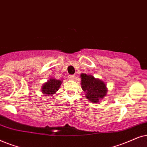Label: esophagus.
<instances>
[{
    "mask_svg": "<svg viewBox=\"0 0 147 147\" xmlns=\"http://www.w3.org/2000/svg\"><path fill=\"white\" fill-rule=\"evenodd\" d=\"M75 75H73L68 76V79H69L70 80H74V79H75Z\"/></svg>",
    "mask_w": 147,
    "mask_h": 147,
    "instance_id": "obj_1",
    "label": "esophagus"
}]
</instances>
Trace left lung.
I'll return each mask as SVG.
<instances>
[{"mask_svg":"<svg viewBox=\"0 0 147 147\" xmlns=\"http://www.w3.org/2000/svg\"><path fill=\"white\" fill-rule=\"evenodd\" d=\"M81 87L85 92V97L92 103H98L107 94V87L105 83L99 79H95L91 75L82 73Z\"/></svg>","mask_w":147,"mask_h":147,"instance_id":"left-lung-1","label":"left lung"}]
</instances>
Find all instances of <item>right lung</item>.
<instances>
[{
    "mask_svg": "<svg viewBox=\"0 0 147 147\" xmlns=\"http://www.w3.org/2000/svg\"><path fill=\"white\" fill-rule=\"evenodd\" d=\"M62 83V80H57L54 78H51V79L43 85L42 87V93L46 94V96H53L52 95L58 91Z\"/></svg>",
    "mask_w": 147,
    "mask_h": 147,
    "instance_id": "add662e5",
    "label": "right lung"
}]
</instances>
